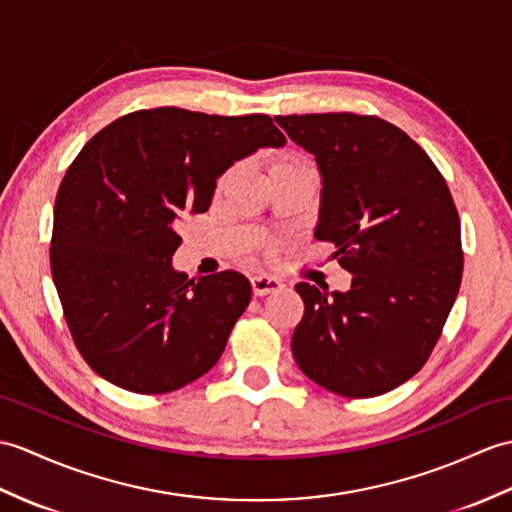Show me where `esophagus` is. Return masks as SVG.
<instances>
[{
  "instance_id": "34e87169",
  "label": "esophagus",
  "mask_w": 512,
  "mask_h": 512,
  "mask_svg": "<svg viewBox=\"0 0 512 512\" xmlns=\"http://www.w3.org/2000/svg\"><path fill=\"white\" fill-rule=\"evenodd\" d=\"M251 288L255 296H266L270 292H277L283 288V283L275 277H268V275H257L251 279Z\"/></svg>"
}]
</instances>
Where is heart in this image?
I'll list each match as a JSON object with an SVG mask.
<instances>
[{
  "label": "heart",
  "mask_w": 512,
  "mask_h": 512,
  "mask_svg": "<svg viewBox=\"0 0 512 512\" xmlns=\"http://www.w3.org/2000/svg\"><path fill=\"white\" fill-rule=\"evenodd\" d=\"M305 165H310L307 163V159L303 157V154H299L296 150H292V148H285V150H277L275 154H272L270 157V161H268V174L272 176V174H279V172H288V170H296V168H305ZM235 176V170H227L224 172L222 176H220V187H224L227 185L231 178ZM275 253V251H270V255Z\"/></svg>",
  "instance_id": "heart-1"
}]
</instances>
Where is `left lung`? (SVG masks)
<instances>
[{"mask_svg": "<svg viewBox=\"0 0 512 512\" xmlns=\"http://www.w3.org/2000/svg\"><path fill=\"white\" fill-rule=\"evenodd\" d=\"M323 176L316 237L353 275L347 292L296 283L301 371L336 395L377 397L430 358L462 281L460 218L443 174L375 115H277Z\"/></svg>", "mask_w": 512, "mask_h": 512, "instance_id": "1", "label": "left lung"}]
</instances>
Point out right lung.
Segmentation results:
<instances>
[{"instance_id":"right-lung-1","label":"right lung","mask_w":512,"mask_h":512,"mask_svg":"<svg viewBox=\"0 0 512 512\" xmlns=\"http://www.w3.org/2000/svg\"><path fill=\"white\" fill-rule=\"evenodd\" d=\"M283 144L270 115L159 106L111 122L71 161L54 202L52 279L76 349L106 382L163 395L220 360L251 283L233 270L174 272V220L205 213L233 161Z\"/></svg>"}]
</instances>
